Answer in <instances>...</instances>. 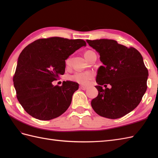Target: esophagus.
I'll list each match as a JSON object with an SVG mask.
<instances>
[{"mask_svg":"<svg viewBox=\"0 0 158 158\" xmlns=\"http://www.w3.org/2000/svg\"><path fill=\"white\" fill-rule=\"evenodd\" d=\"M79 88L81 89H82V90H85V89H87V87L83 86V85H80L79 86Z\"/></svg>","mask_w":158,"mask_h":158,"instance_id":"obj_1","label":"esophagus"}]
</instances>
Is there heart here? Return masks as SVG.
<instances>
[{
	"instance_id": "1",
	"label": "heart",
	"mask_w": 158,
	"mask_h": 158,
	"mask_svg": "<svg viewBox=\"0 0 158 158\" xmlns=\"http://www.w3.org/2000/svg\"><path fill=\"white\" fill-rule=\"evenodd\" d=\"M92 51H87L85 52L84 56L85 58H87V57L92 53ZM71 63V58H68L66 60V64L69 66ZM94 78V73L92 72L85 71V72H77L73 75L70 77V80H72L74 82H77L83 85H88L90 83V81Z\"/></svg>"
}]
</instances>
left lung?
I'll return each mask as SVG.
<instances>
[{
	"label": "left lung",
	"mask_w": 158,
	"mask_h": 158,
	"mask_svg": "<svg viewBox=\"0 0 158 158\" xmlns=\"http://www.w3.org/2000/svg\"><path fill=\"white\" fill-rule=\"evenodd\" d=\"M99 53L103 65L96 75L98 95L91 102L98 115L109 119L120 118L139 105L147 90L148 70L138 50L118 44L115 40H87ZM112 86L106 88V84ZM104 85L105 89L102 88Z\"/></svg>",
	"instance_id": "8db88e82"
}]
</instances>
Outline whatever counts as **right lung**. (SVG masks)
<instances>
[{
	"mask_svg": "<svg viewBox=\"0 0 158 158\" xmlns=\"http://www.w3.org/2000/svg\"><path fill=\"white\" fill-rule=\"evenodd\" d=\"M83 46L86 43L81 39L51 37L36 40L22 50L13 80L17 98L30 115L50 120L68 109L79 84L66 81L54 86L52 82L64 73L65 60Z\"/></svg>",
	"mask_w": 158,
	"mask_h": 158,
	"instance_id": "obj_1",
	"label": "right lung"
}]
</instances>
